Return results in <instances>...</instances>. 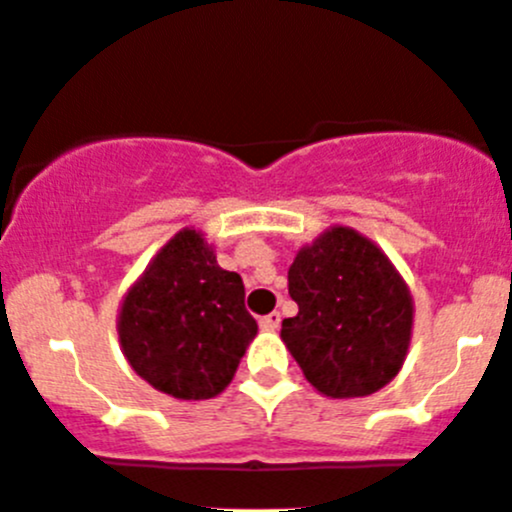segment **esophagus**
I'll list each match as a JSON object with an SVG mask.
<instances>
[{
  "label": "esophagus",
  "mask_w": 512,
  "mask_h": 512,
  "mask_svg": "<svg viewBox=\"0 0 512 512\" xmlns=\"http://www.w3.org/2000/svg\"><path fill=\"white\" fill-rule=\"evenodd\" d=\"M280 326V313L273 311V313H267V316H262L260 319V329L265 331H275Z\"/></svg>",
  "instance_id": "34e87169"
}]
</instances>
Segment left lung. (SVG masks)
<instances>
[{
	"label": "left lung",
	"instance_id": "obj_1",
	"mask_svg": "<svg viewBox=\"0 0 512 512\" xmlns=\"http://www.w3.org/2000/svg\"><path fill=\"white\" fill-rule=\"evenodd\" d=\"M298 303L283 321L285 347L329 398H362L388 385L411 344L413 301L390 260L354 229L334 227L288 270Z\"/></svg>",
	"mask_w": 512,
	"mask_h": 512
}]
</instances>
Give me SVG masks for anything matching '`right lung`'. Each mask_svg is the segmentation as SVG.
Returning <instances> with one entry per match:
<instances>
[{"instance_id": "right-lung-1", "label": "right lung", "mask_w": 512, "mask_h": 512, "mask_svg": "<svg viewBox=\"0 0 512 512\" xmlns=\"http://www.w3.org/2000/svg\"><path fill=\"white\" fill-rule=\"evenodd\" d=\"M255 334L245 283L216 265L196 229L170 239L119 313V342L132 370L181 400L222 393Z\"/></svg>"}]
</instances>
